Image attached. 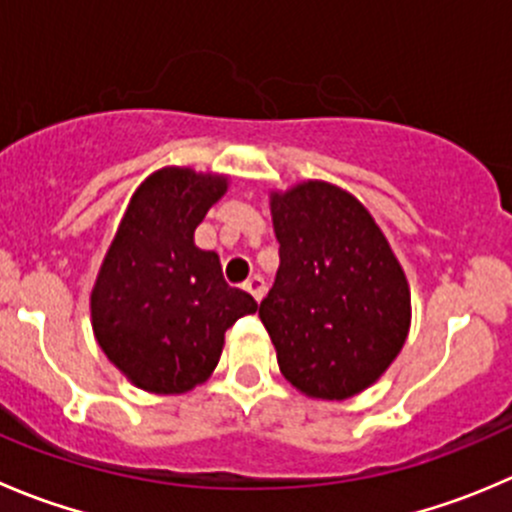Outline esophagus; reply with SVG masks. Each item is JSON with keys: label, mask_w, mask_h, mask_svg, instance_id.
Returning <instances> with one entry per match:
<instances>
[{"label": "esophagus", "mask_w": 512, "mask_h": 512, "mask_svg": "<svg viewBox=\"0 0 512 512\" xmlns=\"http://www.w3.org/2000/svg\"><path fill=\"white\" fill-rule=\"evenodd\" d=\"M245 290H247V292H250V295H252V297H255V300H257V302H260V300H262V297H265V280H262V277H260V275H252V277H250V280H247V282H245Z\"/></svg>", "instance_id": "1"}]
</instances>
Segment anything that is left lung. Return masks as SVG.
<instances>
[{"label": "left lung", "instance_id": "left-lung-1", "mask_svg": "<svg viewBox=\"0 0 512 512\" xmlns=\"http://www.w3.org/2000/svg\"><path fill=\"white\" fill-rule=\"evenodd\" d=\"M280 267L260 302L285 380L315 400L375 385L410 332V285L388 237L342 187L305 180L270 192Z\"/></svg>", "mask_w": 512, "mask_h": 512}]
</instances>
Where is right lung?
<instances>
[{
  "label": "right lung",
  "mask_w": 512,
  "mask_h": 512,
  "mask_svg": "<svg viewBox=\"0 0 512 512\" xmlns=\"http://www.w3.org/2000/svg\"><path fill=\"white\" fill-rule=\"evenodd\" d=\"M230 177L155 170L130 197L99 265L89 312L94 340L135 388L182 395L215 372L227 327L252 315V295L222 277L220 255L195 245Z\"/></svg>",
  "instance_id": "obj_1"
}]
</instances>
